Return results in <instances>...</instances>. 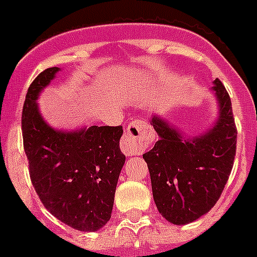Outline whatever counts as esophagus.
I'll use <instances>...</instances> for the list:
<instances>
[{
	"label": "esophagus",
	"mask_w": 257,
	"mask_h": 257,
	"mask_svg": "<svg viewBox=\"0 0 257 257\" xmlns=\"http://www.w3.org/2000/svg\"><path fill=\"white\" fill-rule=\"evenodd\" d=\"M148 137V128L144 121H132L129 122L126 132L121 139L120 147L121 151L128 156L132 155H140L147 150L150 144Z\"/></svg>",
	"instance_id": "34e87169"
}]
</instances>
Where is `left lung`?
<instances>
[{"mask_svg":"<svg viewBox=\"0 0 257 257\" xmlns=\"http://www.w3.org/2000/svg\"><path fill=\"white\" fill-rule=\"evenodd\" d=\"M210 91L218 115L197 136L185 135L159 114L151 118L159 140L143 158L148 164L156 207L174 225L190 224L209 213L232 171L237 142L232 102L218 79Z\"/></svg>","mask_w":257,"mask_h":257,"instance_id":"obj_1","label":"left lung"}]
</instances>
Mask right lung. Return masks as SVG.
Here are the masks:
<instances>
[{"label": "right lung", "mask_w": 257, "mask_h": 257, "mask_svg": "<svg viewBox=\"0 0 257 257\" xmlns=\"http://www.w3.org/2000/svg\"><path fill=\"white\" fill-rule=\"evenodd\" d=\"M60 67L44 70L31 83L23 107V139L32 185L44 207L68 226L97 232L110 220L125 155L122 126H51L37 98Z\"/></svg>", "instance_id": "add662e5"}]
</instances>
